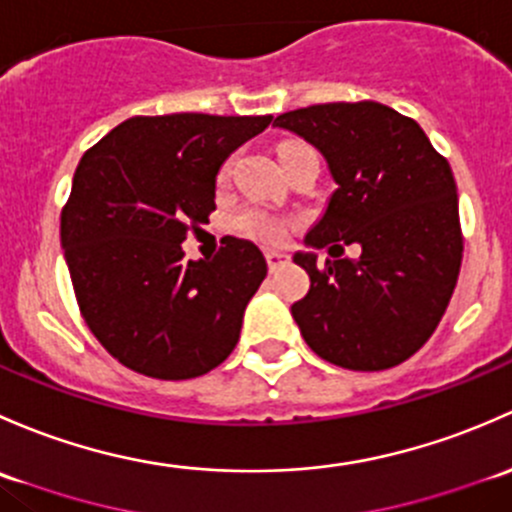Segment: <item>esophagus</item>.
I'll use <instances>...</instances> for the list:
<instances>
[{"label":"esophagus","mask_w":512,"mask_h":512,"mask_svg":"<svg viewBox=\"0 0 512 512\" xmlns=\"http://www.w3.org/2000/svg\"><path fill=\"white\" fill-rule=\"evenodd\" d=\"M286 261H288V256L278 254V251H266V263H268V271L271 273H276Z\"/></svg>","instance_id":"1"}]
</instances>
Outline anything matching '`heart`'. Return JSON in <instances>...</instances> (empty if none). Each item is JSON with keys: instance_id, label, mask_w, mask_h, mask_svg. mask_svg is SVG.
<instances>
[{"instance_id": "b5f03b06", "label": "heart", "mask_w": 512, "mask_h": 512, "mask_svg": "<svg viewBox=\"0 0 512 512\" xmlns=\"http://www.w3.org/2000/svg\"><path fill=\"white\" fill-rule=\"evenodd\" d=\"M286 145H293V142H286ZM286 145H281V150ZM226 175H229V165L221 167L219 177H226ZM234 229L239 231V234L249 236V239H256L261 241V244L273 246V244H281V241L286 239L288 221L283 217H276V214L266 212L263 207L251 204V207H244L239 214H236Z\"/></svg>"}]
</instances>
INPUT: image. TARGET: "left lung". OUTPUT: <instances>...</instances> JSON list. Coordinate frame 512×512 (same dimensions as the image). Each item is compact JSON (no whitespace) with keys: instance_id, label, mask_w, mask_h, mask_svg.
I'll use <instances>...</instances> for the list:
<instances>
[{"instance_id":"left-lung-1","label":"left lung","mask_w":512,"mask_h":512,"mask_svg":"<svg viewBox=\"0 0 512 512\" xmlns=\"http://www.w3.org/2000/svg\"><path fill=\"white\" fill-rule=\"evenodd\" d=\"M325 155L337 182L305 244L330 256L295 254L310 291L291 305L310 350L337 367L389 370L414 355L446 313L463 258L451 165L419 123L389 105L320 103L278 115ZM360 243L357 259L337 250Z\"/></svg>"}]
</instances>
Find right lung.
<instances>
[{"label":"right lung","mask_w":512,"mask_h":512,"mask_svg":"<svg viewBox=\"0 0 512 512\" xmlns=\"http://www.w3.org/2000/svg\"><path fill=\"white\" fill-rule=\"evenodd\" d=\"M273 115H135L81 157L61 212V246L83 320L128 370L192 379L239 342L266 278L256 244L224 236L214 258L182 241L207 224L221 162Z\"/></svg>","instance_id":"right-lung-1"}]
</instances>
